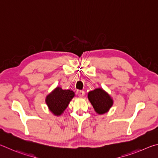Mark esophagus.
<instances>
[{"label":"esophagus","mask_w":158,"mask_h":158,"mask_svg":"<svg viewBox=\"0 0 158 158\" xmlns=\"http://www.w3.org/2000/svg\"><path fill=\"white\" fill-rule=\"evenodd\" d=\"M77 94H78L79 97L83 98V97H84L85 93H84V90H78V92H77Z\"/></svg>","instance_id":"34e87169"}]
</instances>
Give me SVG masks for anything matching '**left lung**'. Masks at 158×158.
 <instances>
[{
    "instance_id": "8db88e82",
    "label": "left lung",
    "mask_w": 158,
    "mask_h": 158,
    "mask_svg": "<svg viewBox=\"0 0 158 158\" xmlns=\"http://www.w3.org/2000/svg\"><path fill=\"white\" fill-rule=\"evenodd\" d=\"M88 98L99 115L108 112L114 104L113 98L102 88H98L89 92Z\"/></svg>"
}]
</instances>
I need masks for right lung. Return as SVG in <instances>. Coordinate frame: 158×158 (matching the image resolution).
<instances>
[{
	"instance_id": "add662e5",
	"label": "right lung",
	"mask_w": 158,
	"mask_h": 158,
	"mask_svg": "<svg viewBox=\"0 0 158 158\" xmlns=\"http://www.w3.org/2000/svg\"><path fill=\"white\" fill-rule=\"evenodd\" d=\"M74 95L75 93L73 90H64L61 87L57 86L46 96L45 102L49 110L54 116H59L63 114Z\"/></svg>"
}]
</instances>
